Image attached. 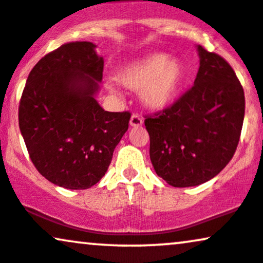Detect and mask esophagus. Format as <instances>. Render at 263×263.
Wrapping results in <instances>:
<instances>
[{"label": "esophagus", "mask_w": 263, "mask_h": 263, "mask_svg": "<svg viewBox=\"0 0 263 263\" xmlns=\"http://www.w3.org/2000/svg\"><path fill=\"white\" fill-rule=\"evenodd\" d=\"M144 123V119L143 117H140L139 114H133L132 118H130V126H134V128H137V126H141Z\"/></svg>", "instance_id": "34e87169"}]
</instances>
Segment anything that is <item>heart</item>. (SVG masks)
<instances>
[{
    "instance_id": "obj_1",
    "label": "heart",
    "mask_w": 263,
    "mask_h": 263,
    "mask_svg": "<svg viewBox=\"0 0 263 263\" xmlns=\"http://www.w3.org/2000/svg\"><path fill=\"white\" fill-rule=\"evenodd\" d=\"M117 79L126 88L140 91L141 102L150 109H163L176 100L183 87L186 70L181 61L165 52H153L123 65ZM110 93L116 86L107 83Z\"/></svg>"
}]
</instances>
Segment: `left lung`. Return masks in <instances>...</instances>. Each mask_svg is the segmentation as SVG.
<instances>
[{
	"mask_svg": "<svg viewBox=\"0 0 263 263\" xmlns=\"http://www.w3.org/2000/svg\"><path fill=\"white\" fill-rule=\"evenodd\" d=\"M197 50L192 88L145 119L151 163L174 187L199 186L215 177L235 154L245 116L242 86L230 65L203 46Z\"/></svg>",
	"mask_w": 263,
	"mask_h": 263,
	"instance_id": "left-lung-1",
	"label": "left lung"
}]
</instances>
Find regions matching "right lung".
I'll use <instances>...</instances> for the list:
<instances>
[{"label": "right lung", "mask_w": 263, "mask_h": 263, "mask_svg": "<svg viewBox=\"0 0 263 263\" xmlns=\"http://www.w3.org/2000/svg\"><path fill=\"white\" fill-rule=\"evenodd\" d=\"M103 64L93 43H67L40 59L27 79L22 137L39 174L59 187L95 186L128 130L130 113L107 112L96 100Z\"/></svg>", "instance_id": "add662e5"}]
</instances>
